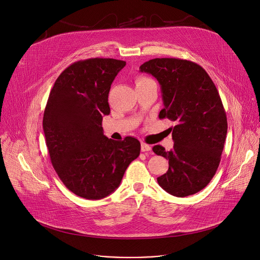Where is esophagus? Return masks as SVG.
I'll use <instances>...</instances> for the list:
<instances>
[{
  "label": "esophagus",
  "instance_id": "1",
  "mask_svg": "<svg viewBox=\"0 0 260 260\" xmlns=\"http://www.w3.org/2000/svg\"><path fill=\"white\" fill-rule=\"evenodd\" d=\"M150 150H151V147L149 145H147L146 143H141V151L142 152H147Z\"/></svg>",
  "mask_w": 260,
  "mask_h": 260
}]
</instances>
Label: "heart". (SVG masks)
Segmentation results:
<instances>
[{
    "instance_id": "b5f03b06",
    "label": "heart",
    "mask_w": 260,
    "mask_h": 260,
    "mask_svg": "<svg viewBox=\"0 0 260 260\" xmlns=\"http://www.w3.org/2000/svg\"><path fill=\"white\" fill-rule=\"evenodd\" d=\"M149 81H152V80H150L149 78H146V77H140V78H138L137 79V85L138 84H142V83H146V82H149Z\"/></svg>"
}]
</instances>
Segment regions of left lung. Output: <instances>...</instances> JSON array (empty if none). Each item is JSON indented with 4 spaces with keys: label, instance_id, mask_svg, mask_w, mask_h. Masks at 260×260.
<instances>
[{
    "label": "left lung",
    "instance_id": "1",
    "mask_svg": "<svg viewBox=\"0 0 260 260\" xmlns=\"http://www.w3.org/2000/svg\"><path fill=\"white\" fill-rule=\"evenodd\" d=\"M140 72L160 84L165 108L159 118L175 123L170 129L174 148L160 145L153 152L169 159V170L157 178L159 186L178 198L205 188L214 177L228 134L226 113L208 73L198 63L179 58H154Z\"/></svg>",
    "mask_w": 260,
    "mask_h": 260
}]
</instances>
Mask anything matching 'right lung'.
<instances>
[{
    "mask_svg": "<svg viewBox=\"0 0 260 260\" xmlns=\"http://www.w3.org/2000/svg\"><path fill=\"white\" fill-rule=\"evenodd\" d=\"M125 63L98 57L76 61L49 93L43 131L50 160L66 187L83 199L101 200L115 191L140 154L137 139H108L102 127L103 115L110 113L111 84Z\"/></svg>",
    "mask_w": 260,
    "mask_h": 260,
    "instance_id": "obj_1",
    "label": "right lung"
}]
</instances>
